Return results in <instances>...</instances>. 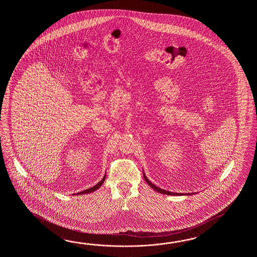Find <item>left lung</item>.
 Listing matches in <instances>:
<instances>
[{
    "label": "left lung",
    "mask_w": 257,
    "mask_h": 257,
    "mask_svg": "<svg viewBox=\"0 0 257 257\" xmlns=\"http://www.w3.org/2000/svg\"><path fill=\"white\" fill-rule=\"evenodd\" d=\"M143 176H144V179L145 181L147 182L148 185L151 186L152 188H153L155 191L160 192L161 194H164V195H170V196H191V195H195V194H197V193H186V194H182V193H174V192H170L166 191V190H164V189H162V188H160L158 186H155V185H153V183L151 182V181L149 180L147 178V176L145 175V174H143Z\"/></svg>",
    "instance_id": "1"
}]
</instances>
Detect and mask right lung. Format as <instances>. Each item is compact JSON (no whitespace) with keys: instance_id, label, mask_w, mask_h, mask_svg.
Here are the masks:
<instances>
[{"instance_id":"right-lung-1","label":"right lung","mask_w":257,"mask_h":257,"mask_svg":"<svg viewBox=\"0 0 257 257\" xmlns=\"http://www.w3.org/2000/svg\"><path fill=\"white\" fill-rule=\"evenodd\" d=\"M104 180H105V175H104V177H103V179L99 182L98 184H96L95 186H93V187H91V188H88L86 190H83V191L80 192V193H77L75 195H83V194H89V193L94 192L95 190H97L98 188L101 187V186L103 185V183H104Z\"/></svg>"}]
</instances>
